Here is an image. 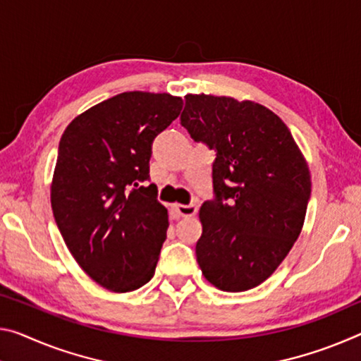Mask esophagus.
I'll return each mask as SVG.
<instances>
[{
  "mask_svg": "<svg viewBox=\"0 0 361 361\" xmlns=\"http://www.w3.org/2000/svg\"><path fill=\"white\" fill-rule=\"evenodd\" d=\"M173 210L181 216H194L197 214L196 205H183V204H175Z\"/></svg>",
  "mask_w": 361,
  "mask_h": 361,
  "instance_id": "esophagus-1",
  "label": "esophagus"
}]
</instances>
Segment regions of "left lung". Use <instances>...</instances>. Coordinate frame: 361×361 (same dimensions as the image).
<instances>
[{"mask_svg":"<svg viewBox=\"0 0 361 361\" xmlns=\"http://www.w3.org/2000/svg\"><path fill=\"white\" fill-rule=\"evenodd\" d=\"M185 101L181 125L216 152L197 263L215 288L243 293L270 278L299 238L310 170L286 123L259 102L204 93Z\"/></svg>","mask_w":361,"mask_h":361,"instance_id":"1","label":"left lung"}]
</instances>
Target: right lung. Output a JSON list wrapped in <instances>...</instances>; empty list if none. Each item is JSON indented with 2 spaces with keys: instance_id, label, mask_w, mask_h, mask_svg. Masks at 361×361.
<instances>
[{
  "instance_id": "1",
  "label": "right lung",
  "mask_w": 361,
  "mask_h": 361,
  "mask_svg": "<svg viewBox=\"0 0 361 361\" xmlns=\"http://www.w3.org/2000/svg\"><path fill=\"white\" fill-rule=\"evenodd\" d=\"M169 93L127 91L80 114L61 136L51 207L80 268L112 293L154 276L167 238V209L149 178L151 145L180 116Z\"/></svg>"
}]
</instances>
